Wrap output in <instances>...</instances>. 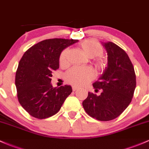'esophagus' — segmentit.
Wrapping results in <instances>:
<instances>
[{"label":"esophagus","instance_id":"1","mask_svg":"<svg viewBox=\"0 0 149 149\" xmlns=\"http://www.w3.org/2000/svg\"><path fill=\"white\" fill-rule=\"evenodd\" d=\"M77 89H78V87H75V86H73V87H72V90L73 91H76Z\"/></svg>","mask_w":149,"mask_h":149}]
</instances>
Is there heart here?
<instances>
[{"label":"heart","instance_id":"heart-1","mask_svg":"<svg viewBox=\"0 0 149 149\" xmlns=\"http://www.w3.org/2000/svg\"><path fill=\"white\" fill-rule=\"evenodd\" d=\"M80 48L87 57H92L100 56L103 54L104 48L100 42L94 40H85L79 45ZM69 49L66 48L61 52L59 58L60 65L67 63ZM106 60L98 58L96 61V67L99 70H104L107 67ZM65 78L70 84L75 86H81L87 84L94 78V72L89 68H72L65 73Z\"/></svg>","mask_w":149,"mask_h":149}]
</instances>
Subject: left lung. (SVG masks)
Instances as JSON below:
<instances>
[{
  "label": "left lung",
  "instance_id": "8db88e82",
  "mask_svg": "<svg viewBox=\"0 0 149 149\" xmlns=\"http://www.w3.org/2000/svg\"><path fill=\"white\" fill-rule=\"evenodd\" d=\"M108 67L93 84L100 95L89 92L82 102L88 115L100 121H110L122 113L132 102L136 81L134 66L125 51L113 42H104Z\"/></svg>",
  "mask_w": 149,
  "mask_h": 149
}]
</instances>
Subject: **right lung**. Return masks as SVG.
I'll return each mask as SVG.
<instances>
[{
	"mask_svg": "<svg viewBox=\"0 0 149 149\" xmlns=\"http://www.w3.org/2000/svg\"><path fill=\"white\" fill-rule=\"evenodd\" d=\"M78 40L47 39L30 47L20 59L15 74L19 103L33 117L46 119L60 111L72 92L71 86L53 87L52 72L59 68L62 51Z\"/></svg>",
	"mask_w": 149,
	"mask_h": 149,
	"instance_id": "add662e5",
	"label": "right lung"
}]
</instances>
